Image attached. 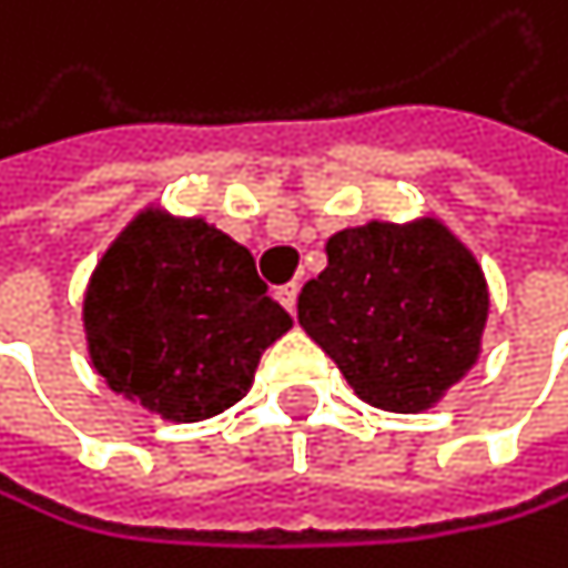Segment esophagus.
Segmentation results:
<instances>
[{"label":"esophagus","instance_id":"esophagus-1","mask_svg":"<svg viewBox=\"0 0 568 568\" xmlns=\"http://www.w3.org/2000/svg\"><path fill=\"white\" fill-rule=\"evenodd\" d=\"M296 296H300V286H296V282H286V286H278V293H275V300H278L290 314L296 311Z\"/></svg>","mask_w":568,"mask_h":568}]
</instances>
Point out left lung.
Wrapping results in <instances>:
<instances>
[{
    "label": "left lung",
    "instance_id": "1",
    "mask_svg": "<svg viewBox=\"0 0 568 568\" xmlns=\"http://www.w3.org/2000/svg\"><path fill=\"white\" fill-rule=\"evenodd\" d=\"M324 251L296 303L303 332L366 405L433 408L481 353L489 286L475 254L433 215L348 226Z\"/></svg>",
    "mask_w": 568,
    "mask_h": 568
}]
</instances>
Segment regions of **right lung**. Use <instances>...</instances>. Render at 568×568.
Returning a JSON list of instances; mask_svg holds the SVG:
<instances>
[{
	"label": "right lung",
	"instance_id": "1",
	"mask_svg": "<svg viewBox=\"0 0 568 568\" xmlns=\"http://www.w3.org/2000/svg\"><path fill=\"white\" fill-rule=\"evenodd\" d=\"M83 327L111 390L166 423H202L244 398L293 317L247 247L205 220L145 209L97 261Z\"/></svg>",
	"mask_w": 568,
	"mask_h": 568
}]
</instances>
